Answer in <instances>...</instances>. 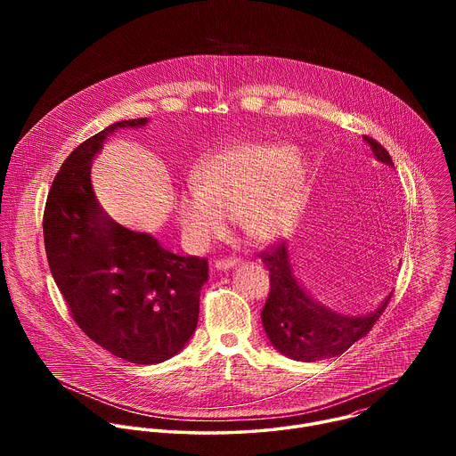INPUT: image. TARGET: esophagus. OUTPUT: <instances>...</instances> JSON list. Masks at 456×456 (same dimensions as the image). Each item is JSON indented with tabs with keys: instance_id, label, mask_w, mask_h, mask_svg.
Masks as SVG:
<instances>
[{
	"instance_id": "esophagus-1",
	"label": "esophagus",
	"mask_w": 456,
	"mask_h": 456,
	"mask_svg": "<svg viewBox=\"0 0 456 456\" xmlns=\"http://www.w3.org/2000/svg\"><path fill=\"white\" fill-rule=\"evenodd\" d=\"M238 265V259L234 257H227V259H216L215 262V269L216 271H231Z\"/></svg>"
}]
</instances>
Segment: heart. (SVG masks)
I'll return each instance as SVG.
<instances>
[{"label": "heart", "mask_w": 456, "mask_h": 456, "mask_svg": "<svg viewBox=\"0 0 456 456\" xmlns=\"http://www.w3.org/2000/svg\"><path fill=\"white\" fill-rule=\"evenodd\" d=\"M306 160L283 144L241 142L225 148L192 173L176 199V220L194 248H206L236 218L256 245L280 240L294 225L301 204Z\"/></svg>", "instance_id": "b5f03b06"}]
</instances>
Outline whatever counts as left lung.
<instances>
[{
  "mask_svg": "<svg viewBox=\"0 0 456 456\" xmlns=\"http://www.w3.org/2000/svg\"><path fill=\"white\" fill-rule=\"evenodd\" d=\"M377 162L394 167L389 153L371 137H362ZM271 273V294L262 310V322L271 345L294 361L314 362L345 354L355 341L364 338L389 297L362 315H345L317 301L299 281L290 262L287 241L262 254Z\"/></svg>",
  "mask_w": 456,
  "mask_h": 456,
  "instance_id": "1",
  "label": "left lung"
}]
</instances>
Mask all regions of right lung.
Here are the masks:
<instances>
[{
  "label": "right lung",
  "mask_w": 456,
  "mask_h": 456,
  "mask_svg": "<svg viewBox=\"0 0 456 456\" xmlns=\"http://www.w3.org/2000/svg\"><path fill=\"white\" fill-rule=\"evenodd\" d=\"M150 118L110 124L61 166L45 208L50 273L79 329L110 354L157 364L176 355L197 330L208 262L178 256L148 232L126 229L101 208L92 162L118 129Z\"/></svg>",
  "instance_id": "add662e5"
}]
</instances>
